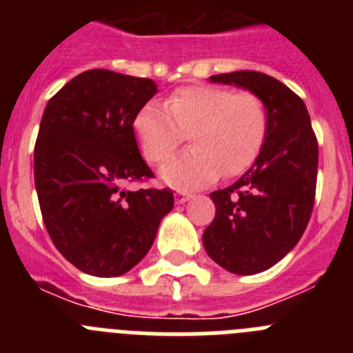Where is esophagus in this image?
I'll use <instances>...</instances> for the list:
<instances>
[{
  "mask_svg": "<svg viewBox=\"0 0 353 353\" xmlns=\"http://www.w3.org/2000/svg\"><path fill=\"white\" fill-rule=\"evenodd\" d=\"M191 198H192V194H189V192H185V191H179L176 194H174V201H176L179 205L185 203V201H189Z\"/></svg>",
  "mask_w": 353,
  "mask_h": 353,
  "instance_id": "obj_1",
  "label": "esophagus"
}]
</instances>
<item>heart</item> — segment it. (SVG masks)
Listing matches in <instances>:
<instances>
[{
    "label": "heart",
    "instance_id": "heart-1",
    "mask_svg": "<svg viewBox=\"0 0 353 353\" xmlns=\"http://www.w3.org/2000/svg\"><path fill=\"white\" fill-rule=\"evenodd\" d=\"M269 127V108L258 93L217 84L182 86L166 105L148 102L132 120L143 157L154 166L170 161L189 134L192 148L162 170L164 182L180 189L248 171L260 157Z\"/></svg>",
    "mask_w": 353,
    "mask_h": 353
}]
</instances>
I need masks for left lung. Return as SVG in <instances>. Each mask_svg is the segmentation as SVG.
<instances>
[{
    "instance_id": "8db88e82",
    "label": "left lung",
    "mask_w": 353,
    "mask_h": 353,
    "mask_svg": "<svg viewBox=\"0 0 353 353\" xmlns=\"http://www.w3.org/2000/svg\"><path fill=\"white\" fill-rule=\"evenodd\" d=\"M258 93L270 127L260 157L233 185L212 192L215 217L203 233L208 256L233 274L263 272L285 258L305 232L316 194L318 141L304 101L263 72L210 77Z\"/></svg>"
}]
</instances>
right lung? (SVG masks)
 Here are the masks:
<instances>
[{
    "label": "right lung",
    "instance_id": "right-lung-1",
    "mask_svg": "<svg viewBox=\"0 0 353 353\" xmlns=\"http://www.w3.org/2000/svg\"><path fill=\"white\" fill-rule=\"evenodd\" d=\"M157 93L146 77L86 70L51 97L35 143L40 212L56 249L83 272H129L154 244L173 191L127 183L154 179L132 120Z\"/></svg>",
    "mask_w": 353,
    "mask_h": 353
}]
</instances>
